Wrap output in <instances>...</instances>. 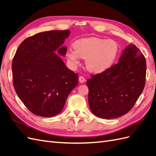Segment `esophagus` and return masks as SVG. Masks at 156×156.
Returning <instances> with one entry per match:
<instances>
[{
  "label": "esophagus",
  "mask_w": 156,
  "mask_h": 156,
  "mask_svg": "<svg viewBox=\"0 0 156 156\" xmlns=\"http://www.w3.org/2000/svg\"><path fill=\"white\" fill-rule=\"evenodd\" d=\"M79 82H80V83H83L85 82V78H83V76H79Z\"/></svg>",
  "instance_id": "obj_1"
}]
</instances>
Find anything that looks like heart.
Returning a JSON list of instances; mask_svg holds the SVG:
<instances>
[{"label": "heart", "instance_id": "b5f03b06", "mask_svg": "<svg viewBox=\"0 0 156 156\" xmlns=\"http://www.w3.org/2000/svg\"><path fill=\"white\" fill-rule=\"evenodd\" d=\"M74 49L66 52V57L72 65L77 66L80 57L86 58L87 69L100 73L113 65L119 55V45L113 39L91 37L78 39L73 43Z\"/></svg>", "mask_w": 156, "mask_h": 156}]
</instances>
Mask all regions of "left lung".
Listing matches in <instances>:
<instances>
[{
	"instance_id": "1",
	"label": "left lung",
	"mask_w": 156,
	"mask_h": 156,
	"mask_svg": "<svg viewBox=\"0 0 156 156\" xmlns=\"http://www.w3.org/2000/svg\"><path fill=\"white\" fill-rule=\"evenodd\" d=\"M146 74L144 56L133 44L126 46L118 63L87 80L91 111L106 119L127 113L142 92Z\"/></svg>"
}]
</instances>
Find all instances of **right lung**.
<instances>
[{
    "mask_svg": "<svg viewBox=\"0 0 156 156\" xmlns=\"http://www.w3.org/2000/svg\"><path fill=\"white\" fill-rule=\"evenodd\" d=\"M70 30L35 34L20 45L12 63L13 85L18 96L31 113L51 117L61 112L67 97L78 85V76L69 69L58 55Z\"/></svg>",
    "mask_w": 156,
    "mask_h": 156,
    "instance_id": "obj_1",
    "label": "right lung"
}]
</instances>
